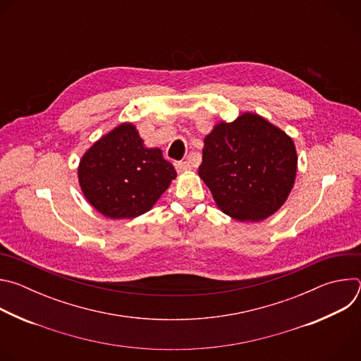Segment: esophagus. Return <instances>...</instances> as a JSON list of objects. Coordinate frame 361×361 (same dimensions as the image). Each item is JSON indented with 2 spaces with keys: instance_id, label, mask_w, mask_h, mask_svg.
Here are the masks:
<instances>
[{
  "instance_id": "esophagus-1",
  "label": "esophagus",
  "mask_w": 361,
  "mask_h": 361,
  "mask_svg": "<svg viewBox=\"0 0 361 361\" xmlns=\"http://www.w3.org/2000/svg\"><path fill=\"white\" fill-rule=\"evenodd\" d=\"M174 166H176V169H177L178 173H187V171H191V170H192L191 164L187 163V161H177Z\"/></svg>"
}]
</instances>
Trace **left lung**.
<instances>
[{
	"label": "left lung",
	"mask_w": 361,
	"mask_h": 361,
	"mask_svg": "<svg viewBox=\"0 0 361 361\" xmlns=\"http://www.w3.org/2000/svg\"><path fill=\"white\" fill-rule=\"evenodd\" d=\"M293 138L264 117L245 111L217 123L204 138L198 176L217 207L238 221H262L280 210L297 174Z\"/></svg>",
	"instance_id": "1"
}]
</instances>
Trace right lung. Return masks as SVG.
Wrapping results in <instances>:
<instances>
[{
  "label": "right lung",
  "mask_w": 361,
  "mask_h": 361,
  "mask_svg": "<svg viewBox=\"0 0 361 361\" xmlns=\"http://www.w3.org/2000/svg\"><path fill=\"white\" fill-rule=\"evenodd\" d=\"M77 174L87 201L111 220L149 212L177 177L163 151L145 147L133 123L99 137L82 154Z\"/></svg>",
  "instance_id": "1"
}]
</instances>
